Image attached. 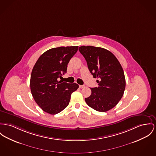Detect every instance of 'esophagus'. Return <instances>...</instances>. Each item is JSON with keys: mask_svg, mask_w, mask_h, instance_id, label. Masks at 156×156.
Returning <instances> with one entry per match:
<instances>
[{"mask_svg": "<svg viewBox=\"0 0 156 156\" xmlns=\"http://www.w3.org/2000/svg\"><path fill=\"white\" fill-rule=\"evenodd\" d=\"M84 87H85V86H84V85H79V87H80V89L84 88Z\"/></svg>", "mask_w": 156, "mask_h": 156, "instance_id": "esophagus-1", "label": "esophagus"}]
</instances>
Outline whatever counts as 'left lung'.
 <instances>
[{
	"instance_id": "1",
	"label": "left lung",
	"mask_w": 156,
	"mask_h": 156,
	"mask_svg": "<svg viewBox=\"0 0 156 156\" xmlns=\"http://www.w3.org/2000/svg\"><path fill=\"white\" fill-rule=\"evenodd\" d=\"M79 50L84 57L88 69L98 87L90 88L91 95L85 98L90 107L99 112H106L115 106L125 89L123 69L114 55L108 50L94 46H81Z\"/></svg>"
}]
</instances>
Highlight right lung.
<instances>
[{
	"mask_svg": "<svg viewBox=\"0 0 156 156\" xmlns=\"http://www.w3.org/2000/svg\"><path fill=\"white\" fill-rule=\"evenodd\" d=\"M78 46L53 48L44 52L32 70V95L42 109L50 114L60 112L69 104L71 94L79 88L77 83L58 81L67 72V64Z\"/></svg>",
	"mask_w": 156,
	"mask_h": 156,
	"instance_id": "1",
	"label": "right lung"
}]
</instances>
